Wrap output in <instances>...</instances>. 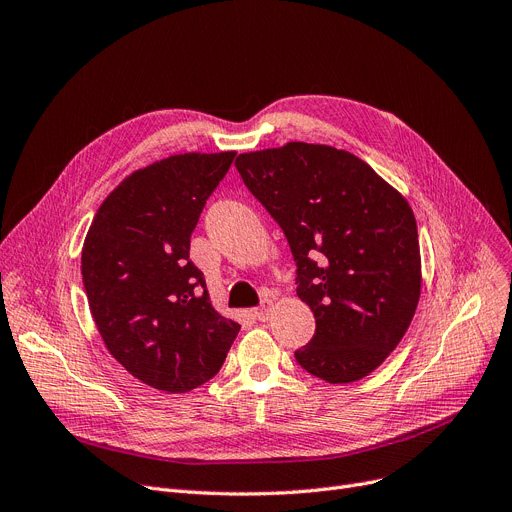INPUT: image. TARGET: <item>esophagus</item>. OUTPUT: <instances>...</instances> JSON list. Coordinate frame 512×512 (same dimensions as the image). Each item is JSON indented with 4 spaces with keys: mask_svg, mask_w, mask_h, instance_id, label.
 Instances as JSON below:
<instances>
[{
    "mask_svg": "<svg viewBox=\"0 0 512 512\" xmlns=\"http://www.w3.org/2000/svg\"><path fill=\"white\" fill-rule=\"evenodd\" d=\"M271 310H273V300H264L256 310H254V314H256V319L258 321H266L271 316Z\"/></svg>",
    "mask_w": 512,
    "mask_h": 512,
    "instance_id": "34e87169",
    "label": "esophagus"
}]
</instances>
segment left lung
<instances>
[{
  "label": "left lung",
  "instance_id": "1",
  "mask_svg": "<svg viewBox=\"0 0 512 512\" xmlns=\"http://www.w3.org/2000/svg\"><path fill=\"white\" fill-rule=\"evenodd\" d=\"M235 166L283 229L298 296L314 312L298 364L327 383L367 377L400 344L421 296L408 202L367 162L331 145L291 141L239 154Z\"/></svg>",
  "mask_w": 512,
  "mask_h": 512
}]
</instances>
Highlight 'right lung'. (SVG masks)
<instances>
[{"instance_id": "obj_1", "label": "right lung", "mask_w": 512, "mask_h": 512, "mask_svg": "<svg viewBox=\"0 0 512 512\" xmlns=\"http://www.w3.org/2000/svg\"><path fill=\"white\" fill-rule=\"evenodd\" d=\"M233 158L191 152L135 170L102 202L83 243L85 294L108 352L168 394L210 381L239 333L189 260L191 233Z\"/></svg>"}]
</instances>
